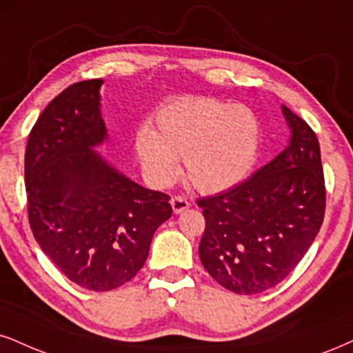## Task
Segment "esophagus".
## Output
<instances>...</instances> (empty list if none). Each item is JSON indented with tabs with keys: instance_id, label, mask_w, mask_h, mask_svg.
<instances>
[{
	"instance_id": "1",
	"label": "esophagus",
	"mask_w": 353,
	"mask_h": 353,
	"mask_svg": "<svg viewBox=\"0 0 353 353\" xmlns=\"http://www.w3.org/2000/svg\"><path fill=\"white\" fill-rule=\"evenodd\" d=\"M170 204H172V210L175 214H180V212H183L185 210H188L190 208L188 199L183 196H173L172 199H170Z\"/></svg>"
}]
</instances>
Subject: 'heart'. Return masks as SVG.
Returning a JSON list of instances; mask_svg holds the SVG:
<instances>
[{
    "label": "heart",
    "instance_id": "heart-1",
    "mask_svg": "<svg viewBox=\"0 0 353 353\" xmlns=\"http://www.w3.org/2000/svg\"><path fill=\"white\" fill-rule=\"evenodd\" d=\"M259 121L245 106L214 98L173 99L155 114V130L142 125L136 155L143 175L155 186H170L180 175L194 190L216 194L241 183L255 162Z\"/></svg>",
    "mask_w": 353,
    "mask_h": 353
}]
</instances>
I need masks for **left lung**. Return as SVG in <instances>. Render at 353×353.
<instances>
[{
  "mask_svg": "<svg viewBox=\"0 0 353 353\" xmlns=\"http://www.w3.org/2000/svg\"><path fill=\"white\" fill-rule=\"evenodd\" d=\"M290 145L234 188L198 199L206 228L199 259L237 294H256L285 280L319 232L325 212L321 149L306 121L281 106Z\"/></svg>",
  "mask_w": 353,
  "mask_h": 353,
  "instance_id": "1",
  "label": "left lung"
}]
</instances>
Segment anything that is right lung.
<instances>
[{
	"label": "right lung",
	"instance_id": "add662e5",
	"mask_svg": "<svg viewBox=\"0 0 353 353\" xmlns=\"http://www.w3.org/2000/svg\"><path fill=\"white\" fill-rule=\"evenodd\" d=\"M103 80L78 81L47 104L26 147V191L34 237L81 288H119L145 263L170 196L111 167L93 147L108 139Z\"/></svg>",
	"mask_w": 353,
	"mask_h": 353
}]
</instances>
